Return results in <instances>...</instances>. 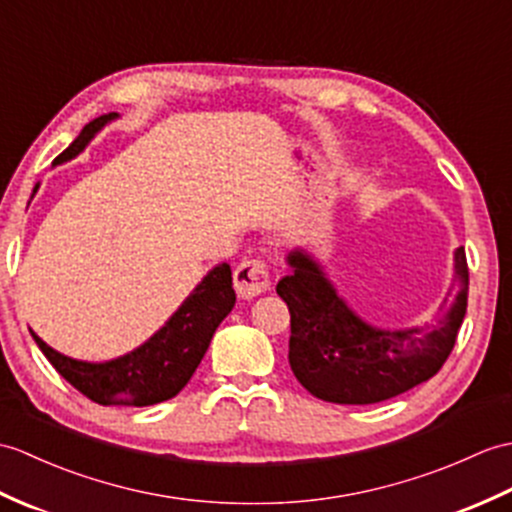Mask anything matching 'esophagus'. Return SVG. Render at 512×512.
<instances>
[{
    "instance_id": "34e87169",
    "label": "esophagus",
    "mask_w": 512,
    "mask_h": 512,
    "mask_svg": "<svg viewBox=\"0 0 512 512\" xmlns=\"http://www.w3.org/2000/svg\"><path fill=\"white\" fill-rule=\"evenodd\" d=\"M233 285L240 299H255L270 285L268 266L261 259H244L233 272Z\"/></svg>"
}]
</instances>
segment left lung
Returning <instances> with one entry per match:
<instances>
[{
    "mask_svg": "<svg viewBox=\"0 0 512 512\" xmlns=\"http://www.w3.org/2000/svg\"><path fill=\"white\" fill-rule=\"evenodd\" d=\"M292 272L277 283L290 310V368L314 397L366 406L397 397L434 377L456 344L467 314L469 268L456 248V292L425 327L382 329L366 323L338 294L320 261L305 248L288 253Z\"/></svg>",
    "mask_w": 512,
    "mask_h": 512,
    "instance_id": "left-lung-1",
    "label": "left lung"
}]
</instances>
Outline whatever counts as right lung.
Here are the masks:
<instances>
[{
	"instance_id": "add662e5",
	"label": "right lung",
	"mask_w": 512,
	"mask_h": 512,
	"mask_svg": "<svg viewBox=\"0 0 512 512\" xmlns=\"http://www.w3.org/2000/svg\"><path fill=\"white\" fill-rule=\"evenodd\" d=\"M117 113L100 115L89 122L71 146L58 154L52 165L71 161L89 146L100 130L117 120ZM39 185H34L37 192ZM235 305V290L229 264L211 268L181 307L165 320V325L120 358L109 362H82L58 353L34 331L30 334L50 364L82 395L100 406L144 408L176 397L192 379L218 325Z\"/></svg>"
}]
</instances>
